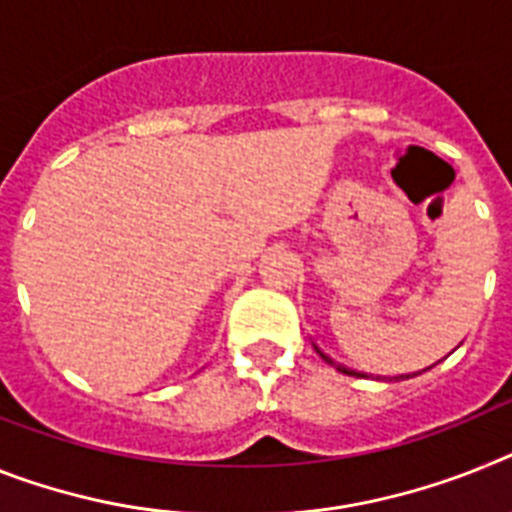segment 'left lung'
<instances>
[{
    "label": "left lung",
    "instance_id": "1",
    "mask_svg": "<svg viewBox=\"0 0 512 512\" xmlns=\"http://www.w3.org/2000/svg\"><path fill=\"white\" fill-rule=\"evenodd\" d=\"M315 349H317V346H315ZM317 354H320L322 359H325V362H328V364H333V367H336L338 372H343V375H356V377H364L362 372H354V369H346V367H343V364H336V362H333V359H330L328 354H322L320 349H317ZM429 369H432V367H429ZM403 377H409V375H401V377H395V380H403Z\"/></svg>",
    "mask_w": 512,
    "mask_h": 512
}]
</instances>
